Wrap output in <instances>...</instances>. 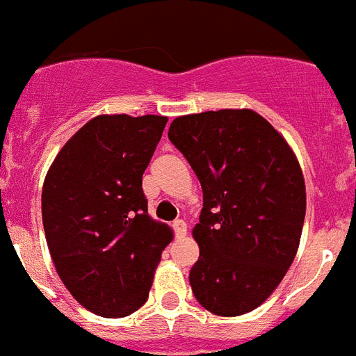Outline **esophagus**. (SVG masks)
I'll return each mask as SVG.
<instances>
[{"label": "esophagus", "mask_w": 356, "mask_h": 356, "mask_svg": "<svg viewBox=\"0 0 356 356\" xmlns=\"http://www.w3.org/2000/svg\"><path fill=\"white\" fill-rule=\"evenodd\" d=\"M172 229H175V235L178 238L187 235V225H185V221H181V219H176V221L172 222Z\"/></svg>", "instance_id": "34e87169"}]
</instances>
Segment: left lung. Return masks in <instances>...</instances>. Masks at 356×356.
<instances>
[{
	"mask_svg": "<svg viewBox=\"0 0 356 356\" xmlns=\"http://www.w3.org/2000/svg\"><path fill=\"white\" fill-rule=\"evenodd\" d=\"M168 135L203 188L193 229L200 259L188 275L194 296L216 316L251 312L278 287L298 253L307 210L300 162L250 108L181 115Z\"/></svg>",
	"mask_w": 356,
	"mask_h": 356,
	"instance_id": "left-lung-1",
	"label": "left lung"
}]
</instances>
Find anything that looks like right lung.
<instances>
[{
  "label": "right lung",
  "mask_w": 356,
  "mask_h": 356,
  "mask_svg": "<svg viewBox=\"0 0 356 356\" xmlns=\"http://www.w3.org/2000/svg\"><path fill=\"white\" fill-rule=\"evenodd\" d=\"M168 118L97 115L64 144L42 187L55 269L87 310L118 319L147 301L168 225L151 219L143 175Z\"/></svg>",
  "instance_id": "right-lung-1"
}]
</instances>
